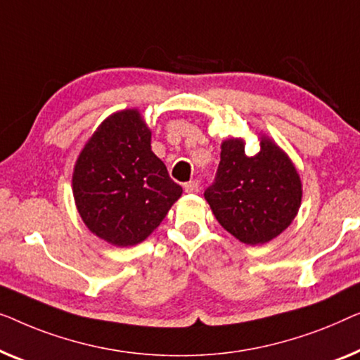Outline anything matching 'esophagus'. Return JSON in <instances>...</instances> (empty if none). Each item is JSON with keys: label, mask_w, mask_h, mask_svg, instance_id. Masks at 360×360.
I'll use <instances>...</instances> for the list:
<instances>
[{"label": "esophagus", "mask_w": 360, "mask_h": 360, "mask_svg": "<svg viewBox=\"0 0 360 360\" xmlns=\"http://www.w3.org/2000/svg\"><path fill=\"white\" fill-rule=\"evenodd\" d=\"M184 191L187 194H197V192L200 191V182L199 181H189L184 184Z\"/></svg>", "instance_id": "1"}]
</instances>
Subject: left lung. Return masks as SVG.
<instances>
[{
  "label": "left lung",
  "instance_id": "1",
  "mask_svg": "<svg viewBox=\"0 0 360 360\" xmlns=\"http://www.w3.org/2000/svg\"><path fill=\"white\" fill-rule=\"evenodd\" d=\"M245 140L221 141L215 182L205 191L215 219L245 245H264L292 224L302 204L300 174L274 140L261 135L259 151L245 153Z\"/></svg>",
  "mask_w": 360,
  "mask_h": 360
}]
</instances>
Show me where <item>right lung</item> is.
Masks as SVG:
<instances>
[{
	"instance_id": "add662e5",
	"label": "right lung",
	"mask_w": 360,
	"mask_h": 360,
	"mask_svg": "<svg viewBox=\"0 0 360 360\" xmlns=\"http://www.w3.org/2000/svg\"><path fill=\"white\" fill-rule=\"evenodd\" d=\"M72 187L88 230L119 248L146 240L182 194L151 151V130L139 109L101 122L78 155Z\"/></svg>"
}]
</instances>
